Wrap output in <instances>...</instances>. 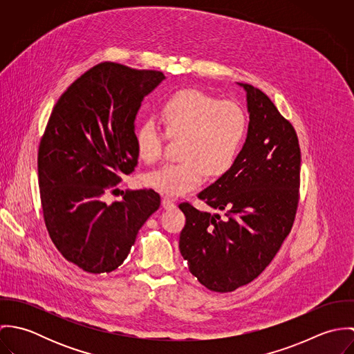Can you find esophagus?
Here are the masks:
<instances>
[{
	"label": "esophagus",
	"instance_id": "obj_1",
	"mask_svg": "<svg viewBox=\"0 0 354 354\" xmlns=\"http://www.w3.org/2000/svg\"><path fill=\"white\" fill-rule=\"evenodd\" d=\"M174 202L173 201H170L169 198H163L162 199V207L165 208V209H171V208H174Z\"/></svg>",
	"mask_w": 354,
	"mask_h": 354
}]
</instances>
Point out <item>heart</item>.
<instances>
[{
  "label": "heart",
  "instance_id": "b5f03b06",
  "mask_svg": "<svg viewBox=\"0 0 354 354\" xmlns=\"http://www.w3.org/2000/svg\"><path fill=\"white\" fill-rule=\"evenodd\" d=\"M165 132L152 121L143 122L136 146L146 163L162 159L166 136L183 140V159L166 163L145 176V184L167 195L181 196L208 177L225 174L236 162L247 133V115L233 101H218L202 91L177 93L162 107Z\"/></svg>",
  "mask_w": 354,
  "mask_h": 354
}]
</instances>
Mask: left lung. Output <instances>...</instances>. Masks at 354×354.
<instances>
[{"mask_svg": "<svg viewBox=\"0 0 354 354\" xmlns=\"http://www.w3.org/2000/svg\"><path fill=\"white\" fill-rule=\"evenodd\" d=\"M247 91L250 125L234 165L198 198L225 214L180 203V252L207 289L233 292L257 278L292 230L300 201L301 151L293 125L259 88Z\"/></svg>", "mask_w": 354, "mask_h": 354, "instance_id": "left-lung-1", "label": "left lung"}]
</instances>
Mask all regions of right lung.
Instances as JSON below:
<instances>
[{
	"instance_id": "right-lung-1",
	"label": "right lung",
	"mask_w": 354,
	"mask_h": 354,
	"mask_svg": "<svg viewBox=\"0 0 354 354\" xmlns=\"http://www.w3.org/2000/svg\"><path fill=\"white\" fill-rule=\"evenodd\" d=\"M163 79L159 71L106 61L76 79L53 107L38 150L44 219L58 252L86 272L118 268L160 205L153 189H128L111 204L104 196L138 166L135 118Z\"/></svg>"
}]
</instances>
